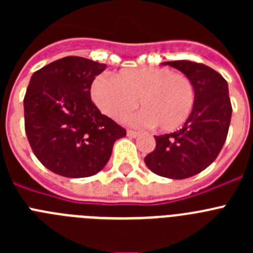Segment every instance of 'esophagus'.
Segmentation results:
<instances>
[{"instance_id":"esophagus-1","label":"esophagus","mask_w":253,"mask_h":253,"mask_svg":"<svg viewBox=\"0 0 253 253\" xmlns=\"http://www.w3.org/2000/svg\"><path fill=\"white\" fill-rule=\"evenodd\" d=\"M126 134H128V137H130V138H135V137H138V135H139V133H138V131L131 130V129H128Z\"/></svg>"}]
</instances>
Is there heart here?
Masks as SVG:
<instances>
[{"instance_id": "b5f03b06", "label": "heart", "mask_w": 253, "mask_h": 253, "mask_svg": "<svg viewBox=\"0 0 253 253\" xmlns=\"http://www.w3.org/2000/svg\"><path fill=\"white\" fill-rule=\"evenodd\" d=\"M90 91L96 106L116 120L128 116L139 100L143 110L133 122L156 125L162 131L182 126L195 102L191 80L165 67L123 69L115 78L97 76Z\"/></svg>"}]
</instances>
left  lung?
<instances>
[{"mask_svg":"<svg viewBox=\"0 0 253 253\" xmlns=\"http://www.w3.org/2000/svg\"><path fill=\"white\" fill-rule=\"evenodd\" d=\"M191 80L193 111L177 131L156 135V149L144 158L147 167L162 177H191L215 161L227 139L232 105L228 84L213 68L190 60L165 62Z\"/></svg>","mask_w":253,"mask_h":253,"instance_id":"8db88e82","label":"left lung"}]
</instances>
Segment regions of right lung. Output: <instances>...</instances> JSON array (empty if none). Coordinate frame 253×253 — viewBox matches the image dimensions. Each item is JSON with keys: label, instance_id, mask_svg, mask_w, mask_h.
<instances>
[{"label": "right lung", "instance_id": "1", "mask_svg": "<svg viewBox=\"0 0 253 253\" xmlns=\"http://www.w3.org/2000/svg\"><path fill=\"white\" fill-rule=\"evenodd\" d=\"M105 68L64 57L31 76L24 97L26 137L38 160L57 175H95L110 160L115 140L126 135L91 100V84Z\"/></svg>", "mask_w": 253, "mask_h": 253}]
</instances>
